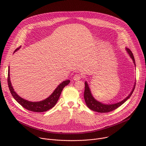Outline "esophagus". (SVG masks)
<instances>
[{
  "mask_svg": "<svg viewBox=\"0 0 146 146\" xmlns=\"http://www.w3.org/2000/svg\"><path fill=\"white\" fill-rule=\"evenodd\" d=\"M82 78V76L80 74H76L73 76V80L75 81L80 80Z\"/></svg>",
  "mask_w": 146,
  "mask_h": 146,
  "instance_id": "1",
  "label": "esophagus"
}]
</instances>
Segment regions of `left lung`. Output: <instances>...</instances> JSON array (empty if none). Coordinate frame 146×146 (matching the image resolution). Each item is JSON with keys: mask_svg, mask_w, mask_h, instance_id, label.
Segmentation results:
<instances>
[{"mask_svg": "<svg viewBox=\"0 0 146 146\" xmlns=\"http://www.w3.org/2000/svg\"><path fill=\"white\" fill-rule=\"evenodd\" d=\"M126 50L131 58L132 59L133 63L135 65V58L133 55V53L132 51L128 48H126ZM135 88V84L133 86V88L130 93V94L125 98L123 100L118 102L117 103L114 104H110V105H106V104H103L102 103L97 101L92 95V94L91 92L90 89L89 88L88 84H87V82L86 81L85 82V90H84V100L86 102V105L87 107L92 110V111L98 112V113H108L110 111H111L118 108H119L120 106H121L123 103L125 102L132 95L134 90Z\"/></svg>", "mask_w": 146, "mask_h": 146, "instance_id": "obj_1", "label": "left lung"}]
</instances>
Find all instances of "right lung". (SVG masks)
I'll return each mask as SVG.
<instances>
[{"mask_svg":"<svg viewBox=\"0 0 146 146\" xmlns=\"http://www.w3.org/2000/svg\"><path fill=\"white\" fill-rule=\"evenodd\" d=\"M21 47L17 48L14 52L17 51ZM7 82L9 90L10 92L13 96V98L16 100V101L20 104L23 108L25 109L34 112H44L52 108L55 105L56 102H58L60 94L63 90L64 88L68 85L70 82V80H68L64 81L56 87V88L54 90L52 94L47 99L43 100L42 101L40 102H30L27 100H25L22 98H21L19 96L17 95V94L14 91V89L12 87L11 83L10 81V68L9 67L8 70V77H7Z\"/></svg>","mask_w":146,"mask_h":146,"instance_id":"obj_1","label":"right lung"}]
</instances>
